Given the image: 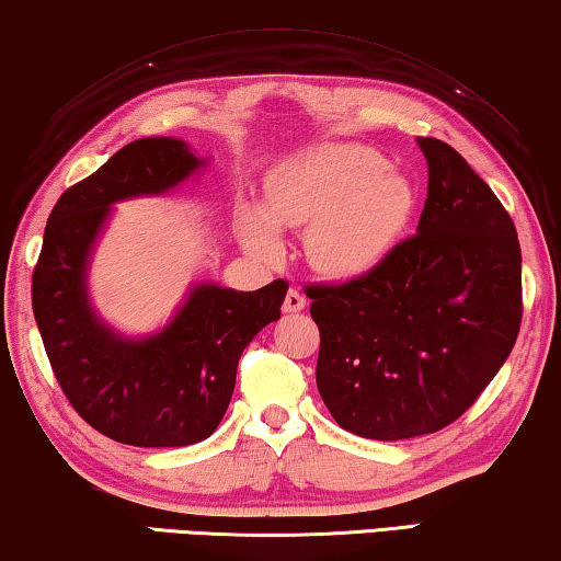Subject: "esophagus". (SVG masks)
Wrapping results in <instances>:
<instances>
[{
	"mask_svg": "<svg viewBox=\"0 0 561 561\" xmlns=\"http://www.w3.org/2000/svg\"><path fill=\"white\" fill-rule=\"evenodd\" d=\"M304 308H306L304 293L296 290V288H290L286 293V300H283V310H286V313H298V310H304Z\"/></svg>",
	"mask_w": 561,
	"mask_h": 561,
	"instance_id": "34e87169",
	"label": "esophagus"
}]
</instances>
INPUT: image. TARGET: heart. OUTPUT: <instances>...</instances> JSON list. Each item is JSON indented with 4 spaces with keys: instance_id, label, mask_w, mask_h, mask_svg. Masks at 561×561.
I'll use <instances>...</instances> for the list:
<instances>
[{
    "instance_id": "b5f03b06",
    "label": "heart",
    "mask_w": 561,
    "mask_h": 561,
    "mask_svg": "<svg viewBox=\"0 0 561 561\" xmlns=\"http://www.w3.org/2000/svg\"><path fill=\"white\" fill-rule=\"evenodd\" d=\"M268 215L248 208L240 220L255 255L280 253L278 228H308L306 255L329 278H358L383 263L407 230L416 193L374 148L331 142L288 160L265 187Z\"/></svg>"
}]
</instances>
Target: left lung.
<instances>
[{
  "label": "left lung",
  "instance_id": "8db88e82",
  "mask_svg": "<svg viewBox=\"0 0 561 561\" xmlns=\"http://www.w3.org/2000/svg\"><path fill=\"white\" fill-rule=\"evenodd\" d=\"M428 193L416 236L343 286H308L316 383L341 428L399 442L449 426L499 374L522 325L516 228L469 162L419 137Z\"/></svg>",
  "mask_w": 561,
  "mask_h": 561
}]
</instances>
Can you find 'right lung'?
Listing matches in <instances>:
<instances>
[{
	"mask_svg": "<svg viewBox=\"0 0 561 561\" xmlns=\"http://www.w3.org/2000/svg\"><path fill=\"white\" fill-rule=\"evenodd\" d=\"M205 162L175 137L125 145L49 213L32 275V310L59 389L100 434L130 446H191L226 416L240 353L280 318L288 283L230 290L201 283L160 333L125 339L88 298V261L112 205L160 195Z\"/></svg>",
	"mask_w": 561,
	"mask_h": 561,
	"instance_id": "obj_1",
	"label": "right lung"
}]
</instances>
